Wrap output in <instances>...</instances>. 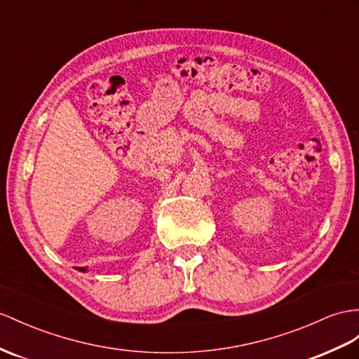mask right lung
Wrapping results in <instances>:
<instances>
[{
	"label": "right lung",
	"instance_id": "1",
	"mask_svg": "<svg viewBox=\"0 0 359 359\" xmlns=\"http://www.w3.org/2000/svg\"><path fill=\"white\" fill-rule=\"evenodd\" d=\"M80 271H83V273H86V269H79Z\"/></svg>",
	"mask_w": 359,
	"mask_h": 359
}]
</instances>
